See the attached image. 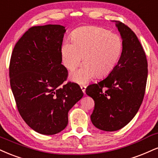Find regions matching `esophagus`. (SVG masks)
I'll list each match as a JSON object with an SVG mask.
<instances>
[{
    "instance_id": "obj_1",
    "label": "esophagus",
    "mask_w": 158,
    "mask_h": 158,
    "mask_svg": "<svg viewBox=\"0 0 158 158\" xmlns=\"http://www.w3.org/2000/svg\"><path fill=\"white\" fill-rule=\"evenodd\" d=\"M80 87H81V90H82V92L85 94V90H86V86H85V85H81Z\"/></svg>"
}]
</instances>
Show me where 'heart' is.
<instances>
[{"label":"heart","instance_id":"heart-1","mask_svg":"<svg viewBox=\"0 0 158 158\" xmlns=\"http://www.w3.org/2000/svg\"><path fill=\"white\" fill-rule=\"evenodd\" d=\"M71 42H64L61 47L62 62L69 71L80 64H84L72 74V80L85 84L95 76L104 77L115 68L123 49L120 36L105 28L85 26L71 34Z\"/></svg>","mask_w":158,"mask_h":158}]
</instances>
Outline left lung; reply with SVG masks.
<instances>
[{"instance_id": "1", "label": "left lung", "mask_w": 158, "mask_h": 158, "mask_svg": "<svg viewBox=\"0 0 158 158\" xmlns=\"http://www.w3.org/2000/svg\"><path fill=\"white\" fill-rule=\"evenodd\" d=\"M115 22L123 40L121 57L106 79L86 88L95 103L91 121L107 132L123 128L138 113L148 75L145 51L135 34L122 22Z\"/></svg>"}]
</instances>
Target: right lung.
<instances>
[{
    "label": "right lung",
    "mask_w": 158,
    "mask_h": 158,
    "mask_svg": "<svg viewBox=\"0 0 158 158\" xmlns=\"http://www.w3.org/2000/svg\"><path fill=\"white\" fill-rule=\"evenodd\" d=\"M66 30L60 25L28 28L15 44L9 63L10 85L20 116L38 133L54 135L67 127L68 111L82 98L67 80L61 47Z\"/></svg>",
    "instance_id": "right-lung-1"
}]
</instances>
